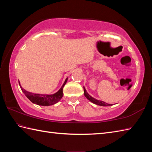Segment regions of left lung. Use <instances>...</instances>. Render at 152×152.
<instances>
[{
  "mask_svg": "<svg viewBox=\"0 0 152 152\" xmlns=\"http://www.w3.org/2000/svg\"><path fill=\"white\" fill-rule=\"evenodd\" d=\"M83 91H84V95H85L86 97L88 99V100H89L90 101L92 102L93 103H94V104L99 105V106H112V104H108V103L104 102V101H98V100H96V99H94L93 97H92V96H90L88 94V93L86 91L85 88H83Z\"/></svg>",
  "mask_w": 152,
  "mask_h": 152,
  "instance_id": "obj_1",
  "label": "left lung"
}]
</instances>
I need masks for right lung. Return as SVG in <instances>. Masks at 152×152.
Listing matches in <instances>:
<instances>
[{"label": "right lung", "mask_w": 152, "mask_h": 152, "mask_svg": "<svg viewBox=\"0 0 152 152\" xmlns=\"http://www.w3.org/2000/svg\"><path fill=\"white\" fill-rule=\"evenodd\" d=\"M67 79L68 78L65 80L63 85L62 86V87H61L59 91L53 95L34 94V93H30L26 91V90H25L20 86L19 82V86H20L21 91L23 92L25 96H26L32 102L34 103V104H36L40 106H50V105H53L54 104H56V103L58 102L61 99V98L63 97V87L66 84V83L67 82Z\"/></svg>", "instance_id": "obj_1"}]
</instances>
